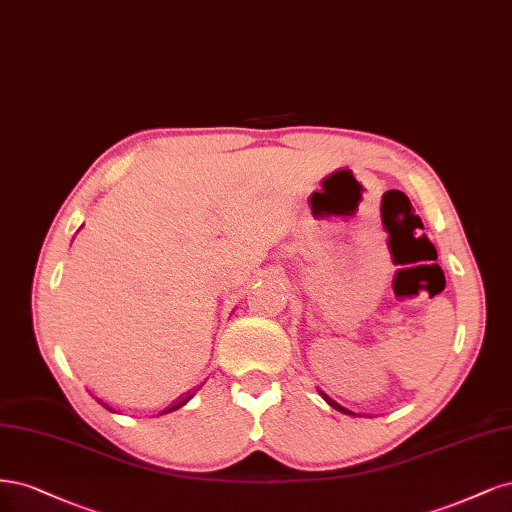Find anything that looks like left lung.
I'll list each match as a JSON object with an SVG mask.
<instances>
[{"instance_id":"1","label":"left lung","mask_w":512,"mask_h":512,"mask_svg":"<svg viewBox=\"0 0 512 512\" xmlns=\"http://www.w3.org/2000/svg\"><path fill=\"white\" fill-rule=\"evenodd\" d=\"M321 395H323V400H325V402H327L329 406H334V408H336V410H340V412H346V415H353V412H351V410H346V408H344V406H340V404H338L336 400H332V398H329V395H327V393H323V391H321Z\"/></svg>"}]
</instances>
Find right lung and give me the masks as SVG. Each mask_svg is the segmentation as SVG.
Masks as SVG:
<instances>
[{
	"label": "right lung",
	"mask_w": 512,
	"mask_h": 512,
	"mask_svg": "<svg viewBox=\"0 0 512 512\" xmlns=\"http://www.w3.org/2000/svg\"><path fill=\"white\" fill-rule=\"evenodd\" d=\"M193 395H195L193 391H187L185 395H180V398H178L174 404H170V406H168L166 410H163V412H172V410H176V408H180V406H185V404L193 398ZM102 404H104V402H102ZM104 406H106V404H104ZM106 408H108V406H106ZM110 410H112V408H110ZM163 412H161V415H163Z\"/></svg>",
	"instance_id": "1"
}]
</instances>
